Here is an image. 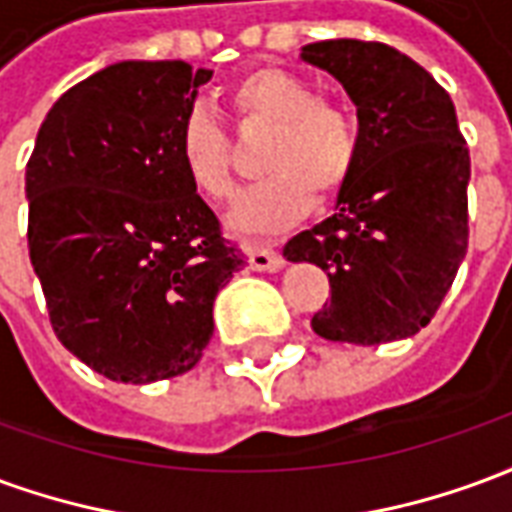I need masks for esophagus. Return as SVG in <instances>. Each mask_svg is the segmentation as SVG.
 Instances as JSON below:
<instances>
[{
  "mask_svg": "<svg viewBox=\"0 0 512 512\" xmlns=\"http://www.w3.org/2000/svg\"><path fill=\"white\" fill-rule=\"evenodd\" d=\"M246 257H249V268H255V271H279L282 263H285L279 252L263 244L246 246Z\"/></svg>",
  "mask_w": 512,
  "mask_h": 512,
  "instance_id": "esophagus-1",
  "label": "esophagus"
}]
</instances>
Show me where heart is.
<instances>
[{
	"label": "heart",
	"mask_w": 512,
	"mask_h": 512,
	"mask_svg": "<svg viewBox=\"0 0 512 512\" xmlns=\"http://www.w3.org/2000/svg\"><path fill=\"white\" fill-rule=\"evenodd\" d=\"M238 115L277 126L266 153V180L246 189L227 216L233 233H277L312 205L332 197L354 175L359 128L343 106L321 101L318 90L282 68H255L230 90ZM180 164L208 200L233 194L230 139L208 106H194L178 134Z\"/></svg>",
	"instance_id": "b5f03b06"
}]
</instances>
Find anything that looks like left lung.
I'll return each mask as SVG.
<instances>
[{
    "mask_svg": "<svg viewBox=\"0 0 512 512\" xmlns=\"http://www.w3.org/2000/svg\"><path fill=\"white\" fill-rule=\"evenodd\" d=\"M301 60L332 73L359 117V161L334 213L282 252L329 277L332 299L312 315V332L351 345L414 337L469 246L472 167L455 106L422 65L386 43L321 40Z\"/></svg>",
    "mask_w": 512,
    "mask_h": 512,
    "instance_id": "left-lung-1",
    "label": "left lung"
}]
</instances>
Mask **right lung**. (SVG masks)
<instances>
[{"mask_svg":"<svg viewBox=\"0 0 512 512\" xmlns=\"http://www.w3.org/2000/svg\"><path fill=\"white\" fill-rule=\"evenodd\" d=\"M213 71L106 65L51 106L27 164L29 260L60 343L95 373L183 376L244 255L180 164L178 134Z\"/></svg>","mask_w":512,"mask_h":512,"instance_id":"obj_1","label":"right lung"}]
</instances>
